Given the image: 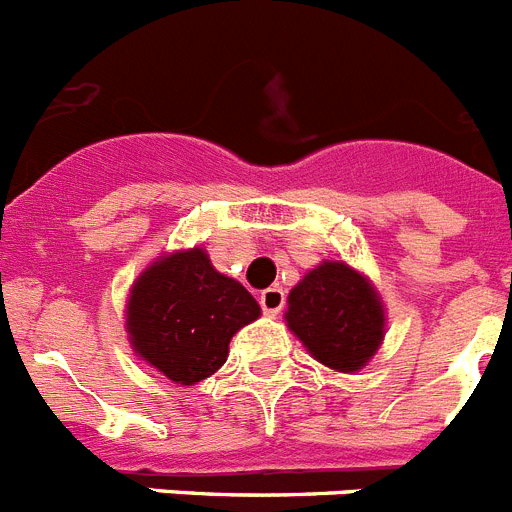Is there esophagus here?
Listing matches in <instances>:
<instances>
[{
	"label": "esophagus",
	"mask_w": 512,
	"mask_h": 512,
	"mask_svg": "<svg viewBox=\"0 0 512 512\" xmlns=\"http://www.w3.org/2000/svg\"><path fill=\"white\" fill-rule=\"evenodd\" d=\"M283 303H285L283 288H278V285H273V288L262 290L260 306H262V311H265V316H278L280 308H283Z\"/></svg>",
	"instance_id": "1"
}]
</instances>
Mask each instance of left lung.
I'll use <instances>...</instances> for the list:
<instances>
[{
	"label": "left lung",
	"instance_id": "1",
	"mask_svg": "<svg viewBox=\"0 0 512 512\" xmlns=\"http://www.w3.org/2000/svg\"><path fill=\"white\" fill-rule=\"evenodd\" d=\"M385 303L375 283L344 260L311 267L288 293L285 326L316 362L352 375L385 339Z\"/></svg>",
	"mask_w": 512,
	"mask_h": 512
}]
</instances>
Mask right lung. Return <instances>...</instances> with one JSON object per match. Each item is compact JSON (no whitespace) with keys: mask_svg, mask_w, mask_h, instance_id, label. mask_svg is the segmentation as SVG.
<instances>
[{"mask_svg":"<svg viewBox=\"0 0 512 512\" xmlns=\"http://www.w3.org/2000/svg\"><path fill=\"white\" fill-rule=\"evenodd\" d=\"M260 313L245 285L219 273L204 247H191L163 252L137 275L124 331L142 362L176 385H196L227 362L232 336Z\"/></svg>","mask_w":512,"mask_h":512,"instance_id":"obj_1","label":"right lung"}]
</instances>
